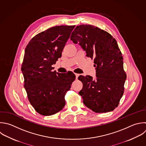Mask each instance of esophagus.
<instances>
[{
  "instance_id": "34e87169",
  "label": "esophagus",
  "mask_w": 146,
  "mask_h": 146,
  "mask_svg": "<svg viewBox=\"0 0 146 146\" xmlns=\"http://www.w3.org/2000/svg\"><path fill=\"white\" fill-rule=\"evenodd\" d=\"M75 74V76H76V79H77L79 76V74Z\"/></svg>"
}]
</instances>
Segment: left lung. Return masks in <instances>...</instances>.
Instances as JSON below:
<instances>
[{
	"label": "left lung",
	"mask_w": 146,
	"mask_h": 146,
	"mask_svg": "<svg viewBox=\"0 0 146 146\" xmlns=\"http://www.w3.org/2000/svg\"><path fill=\"white\" fill-rule=\"evenodd\" d=\"M71 40L79 43L96 67L95 80L89 75L78 78L83 83L79 94L83 103L96 113L113 111L123 95L127 78L116 40L107 31L89 25L76 26Z\"/></svg>",
	"instance_id": "8db88e82"
}]
</instances>
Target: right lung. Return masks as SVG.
Wrapping results in <instances>:
<instances>
[{"instance_id": "right-lung-1", "label": "right lung", "mask_w": 146, "mask_h": 146, "mask_svg": "<svg viewBox=\"0 0 146 146\" xmlns=\"http://www.w3.org/2000/svg\"><path fill=\"white\" fill-rule=\"evenodd\" d=\"M75 26H57L33 37L28 43L21 70L29 100L44 116L63 109L66 93L75 79L72 72L52 71V65L61 58L64 46Z\"/></svg>"}]
</instances>
